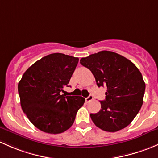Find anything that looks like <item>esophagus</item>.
Instances as JSON below:
<instances>
[{
	"mask_svg": "<svg viewBox=\"0 0 158 158\" xmlns=\"http://www.w3.org/2000/svg\"><path fill=\"white\" fill-rule=\"evenodd\" d=\"M93 99H94V97H93V96L90 95V96H89V97H87V98H85L86 103H89V102L91 101V100H92Z\"/></svg>",
	"mask_w": 158,
	"mask_h": 158,
	"instance_id": "esophagus-1",
	"label": "esophagus"
}]
</instances>
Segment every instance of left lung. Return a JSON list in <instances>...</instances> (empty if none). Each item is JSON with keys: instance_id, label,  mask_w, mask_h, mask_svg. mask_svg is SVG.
Here are the masks:
<instances>
[{"instance_id": "8db88e82", "label": "left lung", "mask_w": 158, "mask_h": 158, "mask_svg": "<svg viewBox=\"0 0 158 158\" xmlns=\"http://www.w3.org/2000/svg\"><path fill=\"white\" fill-rule=\"evenodd\" d=\"M98 87H107L101 109L90 113L94 124L110 132L119 131L131 123L143 103L145 84L138 68L126 58L110 51H101L82 58Z\"/></svg>"}]
</instances>
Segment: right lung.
Listing matches in <instances>:
<instances>
[{"label":"right lung","mask_w":158,"mask_h":158,"mask_svg":"<svg viewBox=\"0 0 158 158\" xmlns=\"http://www.w3.org/2000/svg\"><path fill=\"white\" fill-rule=\"evenodd\" d=\"M78 61V58L62 53L46 55L30 66L19 81L23 111L44 132L59 134L68 130L84 105V97L61 94Z\"/></svg>","instance_id":"add662e5"}]
</instances>
